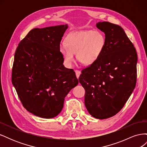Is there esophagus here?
<instances>
[{
	"instance_id": "34e87169",
	"label": "esophagus",
	"mask_w": 147,
	"mask_h": 147,
	"mask_svg": "<svg viewBox=\"0 0 147 147\" xmlns=\"http://www.w3.org/2000/svg\"><path fill=\"white\" fill-rule=\"evenodd\" d=\"M75 74H76V76H77V78H78L80 77V74H81V72L78 70H75Z\"/></svg>"
}]
</instances>
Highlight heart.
<instances>
[{"label": "heart", "mask_w": 147, "mask_h": 147, "mask_svg": "<svg viewBox=\"0 0 147 147\" xmlns=\"http://www.w3.org/2000/svg\"><path fill=\"white\" fill-rule=\"evenodd\" d=\"M105 42L104 35L98 31H77L66 37L65 45L60 47L59 51L66 64H72L74 54L76 53V58L80 63L89 65L99 58Z\"/></svg>", "instance_id": "heart-1"}]
</instances>
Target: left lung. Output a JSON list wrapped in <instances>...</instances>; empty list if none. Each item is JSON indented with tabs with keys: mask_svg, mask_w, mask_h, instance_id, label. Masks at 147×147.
Masks as SVG:
<instances>
[{
	"mask_svg": "<svg viewBox=\"0 0 147 147\" xmlns=\"http://www.w3.org/2000/svg\"><path fill=\"white\" fill-rule=\"evenodd\" d=\"M97 28L105 35V46L78 78L85 90L84 104L97 119L112 117L122 109L135 88L137 55L123 29L107 21Z\"/></svg>",
	"mask_w": 147,
	"mask_h": 147,
	"instance_id": "obj_1",
	"label": "left lung"
}]
</instances>
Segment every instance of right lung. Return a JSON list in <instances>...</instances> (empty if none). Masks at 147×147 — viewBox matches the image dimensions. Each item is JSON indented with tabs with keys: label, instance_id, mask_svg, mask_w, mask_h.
<instances>
[{
	"label": "right lung",
	"instance_id": "add662e5",
	"mask_svg": "<svg viewBox=\"0 0 147 147\" xmlns=\"http://www.w3.org/2000/svg\"><path fill=\"white\" fill-rule=\"evenodd\" d=\"M67 24L30 30L18 46L11 81L24 107L43 118L56 117L65 97L78 84L72 69L65 68L59 51Z\"/></svg>",
	"mask_w": 147,
	"mask_h": 147
}]
</instances>
